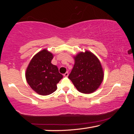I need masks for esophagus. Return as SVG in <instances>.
<instances>
[{
    "label": "esophagus",
    "instance_id": "1",
    "mask_svg": "<svg viewBox=\"0 0 134 134\" xmlns=\"http://www.w3.org/2000/svg\"><path fill=\"white\" fill-rule=\"evenodd\" d=\"M68 76H69V72H66L64 74V76H65V77H67Z\"/></svg>",
    "mask_w": 134,
    "mask_h": 134
}]
</instances>
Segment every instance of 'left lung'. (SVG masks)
Wrapping results in <instances>:
<instances>
[{"label":"left lung","mask_w":134,"mask_h":134,"mask_svg":"<svg viewBox=\"0 0 134 134\" xmlns=\"http://www.w3.org/2000/svg\"><path fill=\"white\" fill-rule=\"evenodd\" d=\"M74 65L69 78L79 92L89 94L96 91L103 80L101 63L92 52L86 50L74 57Z\"/></svg>","instance_id":"8db88e82"}]
</instances>
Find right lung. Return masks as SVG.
<instances>
[{
	"label": "right lung",
	"mask_w": 134,
	"mask_h": 134,
	"mask_svg": "<svg viewBox=\"0 0 134 134\" xmlns=\"http://www.w3.org/2000/svg\"><path fill=\"white\" fill-rule=\"evenodd\" d=\"M53 54L46 49L33 57L27 67L26 80L33 90L43 96L53 93L57 84L63 78L58 67L51 63Z\"/></svg>",
	"instance_id": "right-lung-1"
}]
</instances>
